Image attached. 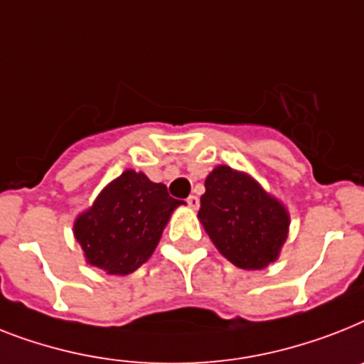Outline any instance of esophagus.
<instances>
[{
	"instance_id": "1",
	"label": "esophagus",
	"mask_w": 364,
	"mask_h": 364,
	"mask_svg": "<svg viewBox=\"0 0 364 364\" xmlns=\"http://www.w3.org/2000/svg\"><path fill=\"white\" fill-rule=\"evenodd\" d=\"M187 203H188V208H191L192 211H196L198 205H200V200H198V196H194V194H191V196L187 198Z\"/></svg>"
}]
</instances>
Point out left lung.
Segmentation results:
<instances>
[{
  "label": "left lung",
  "instance_id": "left-lung-1",
  "mask_svg": "<svg viewBox=\"0 0 364 364\" xmlns=\"http://www.w3.org/2000/svg\"><path fill=\"white\" fill-rule=\"evenodd\" d=\"M198 218L209 239L235 267L265 269L288 239L289 213L252 176L218 164L205 177Z\"/></svg>",
  "mask_w": 364,
  "mask_h": 364
}]
</instances>
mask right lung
<instances>
[{
    "label": "right lung",
    "instance_id": "add662e5",
    "mask_svg": "<svg viewBox=\"0 0 364 364\" xmlns=\"http://www.w3.org/2000/svg\"><path fill=\"white\" fill-rule=\"evenodd\" d=\"M166 185L125 170L75 220V239L90 265L108 274H129L155 252L172 213L181 205Z\"/></svg>",
    "mask_w": 364,
    "mask_h": 364
}]
</instances>
